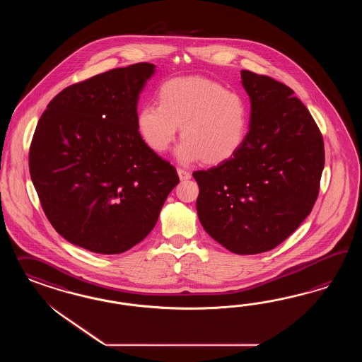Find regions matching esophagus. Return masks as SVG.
Instances as JSON below:
<instances>
[{"instance_id":"1","label":"esophagus","mask_w":362,"mask_h":362,"mask_svg":"<svg viewBox=\"0 0 362 362\" xmlns=\"http://www.w3.org/2000/svg\"><path fill=\"white\" fill-rule=\"evenodd\" d=\"M177 175H179L180 180H188L191 177V174L186 171V170H183V168H177Z\"/></svg>"}]
</instances>
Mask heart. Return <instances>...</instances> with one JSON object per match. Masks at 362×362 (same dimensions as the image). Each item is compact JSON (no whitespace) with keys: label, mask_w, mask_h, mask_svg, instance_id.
Segmentation results:
<instances>
[{"label":"heart","mask_w":362,"mask_h":362,"mask_svg":"<svg viewBox=\"0 0 362 362\" xmlns=\"http://www.w3.org/2000/svg\"><path fill=\"white\" fill-rule=\"evenodd\" d=\"M180 126L183 141L176 148L180 163L202 159L204 165H221L245 143L248 103L239 93L209 78H173L158 90V105L141 107L136 129L153 151L163 153L175 141Z\"/></svg>","instance_id":"1"}]
</instances>
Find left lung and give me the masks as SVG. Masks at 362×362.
I'll return each mask as SVG.
<instances>
[{
  "mask_svg": "<svg viewBox=\"0 0 362 362\" xmlns=\"http://www.w3.org/2000/svg\"><path fill=\"white\" fill-rule=\"evenodd\" d=\"M251 100L250 132L226 163L192 175L197 216L214 240L238 255L274 250L304 221L318 197L322 135L293 90L241 70Z\"/></svg>",
  "mask_w": 362,
  "mask_h": 362,
  "instance_id": "8db88e82",
  "label": "left lung"
}]
</instances>
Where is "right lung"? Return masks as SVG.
Listing matches in <instances>:
<instances>
[{"mask_svg": "<svg viewBox=\"0 0 362 362\" xmlns=\"http://www.w3.org/2000/svg\"><path fill=\"white\" fill-rule=\"evenodd\" d=\"M155 71L141 62L64 88L34 132L29 171L45 215L71 244L122 253L151 232L175 167L143 142L139 93Z\"/></svg>", "mask_w": 362, "mask_h": 362, "instance_id": "obj_1", "label": "right lung"}]
</instances>
